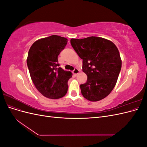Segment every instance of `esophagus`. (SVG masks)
I'll use <instances>...</instances> for the list:
<instances>
[{
  "label": "esophagus",
  "mask_w": 147,
  "mask_h": 147,
  "mask_svg": "<svg viewBox=\"0 0 147 147\" xmlns=\"http://www.w3.org/2000/svg\"><path fill=\"white\" fill-rule=\"evenodd\" d=\"M80 72V70L77 68H75V69L73 70V74L75 75H77Z\"/></svg>",
  "instance_id": "34e87169"
}]
</instances>
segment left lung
Masks as SVG:
<instances>
[{
	"label": "left lung",
	"instance_id": "1",
	"mask_svg": "<svg viewBox=\"0 0 147 147\" xmlns=\"http://www.w3.org/2000/svg\"><path fill=\"white\" fill-rule=\"evenodd\" d=\"M70 43L83 59V72L88 77L80 84L83 96L92 102L104 99L116 85L121 69L118 49L112 41L94 36L72 38Z\"/></svg>",
	"mask_w": 147,
	"mask_h": 147
}]
</instances>
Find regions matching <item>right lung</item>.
I'll return each mask as SVG.
<instances>
[{
  "label": "right lung",
  "mask_w": 147,
  "mask_h": 147,
  "mask_svg": "<svg viewBox=\"0 0 147 147\" xmlns=\"http://www.w3.org/2000/svg\"><path fill=\"white\" fill-rule=\"evenodd\" d=\"M67 43L66 38L53 35L35 41L29 50L27 64L30 78L37 90L47 98L59 99L67 92L72 74L59 67L57 59Z\"/></svg>",
  "instance_id": "1"
}]
</instances>
